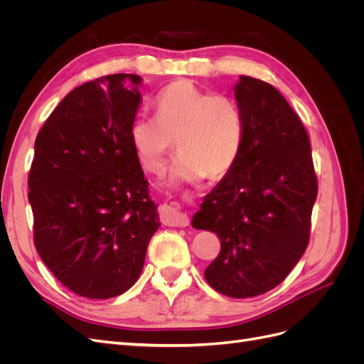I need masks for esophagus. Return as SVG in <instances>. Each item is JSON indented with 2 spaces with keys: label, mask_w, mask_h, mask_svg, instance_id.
<instances>
[{
  "label": "esophagus",
  "mask_w": 364,
  "mask_h": 364,
  "mask_svg": "<svg viewBox=\"0 0 364 364\" xmlns=\"http://www.w3.org/2000/svg\"><path fill=\"white\" fill-rule=\"evenodd\" d=\"M159 218L165 226L185 228L190 225V218L186 217V214H183L179 208L173 205H164L159 211Z\"/></svg>",
  "instance_id": "obj_1"
}]
</instances>
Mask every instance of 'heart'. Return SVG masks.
<instances>
[{"instance_id":"1","label":"heart","mask_w":364,"mask_h":364,"mask_svg":"<svg viewBox=\"0 0 364 364\" xmlns=\"http://www.w3.org/2000/svg\"><path fill=\"white\" fill-rule=\"evenodd\" d=\"M156 117H139L130 127V141L141 167L164 171L176 147L179 156L171 182H199L209 174L222 178L234 167L245 141V119L234 98L173 82L155 98Z\"/></svg>"}]
</instances>
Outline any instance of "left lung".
I'll return each instance as SVG.
<instances>
[{
	"mask_svg": "<svg viewBox=\"0 0 364 364\" xmlns=\"http://www.w3.org/2000/svg\"><path fill=\"white\" fill-rule=\"evenodd\" d=\"M235 98L245 119L243 149L205 197L193 228L222 241L206 282L243 299L277 287L304 255L317 176L306 130L277 87L241 75Z\"/></svg>",
	"mask_w": 364,
	"mask_h": 364,
	"instance_id": "obj_1",
	"label": "left lung"
}]
</instances>
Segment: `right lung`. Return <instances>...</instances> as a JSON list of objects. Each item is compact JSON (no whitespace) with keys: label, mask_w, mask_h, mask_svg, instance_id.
I'll list each match as a JSON object with an SVG mask.
<instances>
[{"label":"right lung","mask_w":364,"mask_h":364,"mask_svg":"<svg viewBox=\"0 0 364 364\" xmlns=\"http://www.w3.org/2000/svg\"><path fill=\"white\" fill-rule=\"evenodd\" d=\"M136 74L73 90L35 141L28 174L33 241L65 287L87 299L127 291L159 228L156 205L130 141L142 102Z\"/></svg>","instance_id":"obj_1"}]
</instances>
